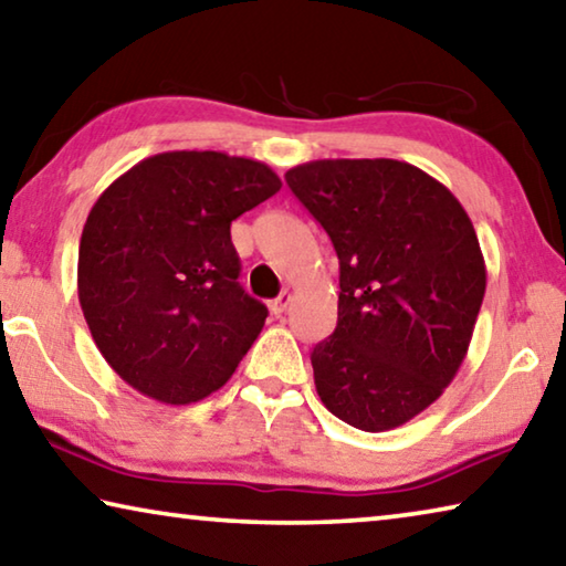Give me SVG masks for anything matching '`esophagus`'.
<instances>
[{
    "label": "esophagus",
    "mask_w": 566,
    "mask_h": 566,
    "mask_svg": "<svg viewBox=\"0 0 566 566\" xmlns=\"http://www.w3.org/2000/svg\"><path fill=\"white\" fill-rule=\"evenodd\" d=\"M290 302H292V294L290 292H282L280 297L269 302V310H272V315L280 317V315H284V312H286V307H290Z\"/></svg>",
    "instance_id": "esophagus-1"
}]
</instances>
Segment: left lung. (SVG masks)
Listing matches in <instances>:
<instances>
[{
	"label": "left lung",
	"instance_id": "8db88e82",
	"mask_svg": "<svg viewBox=\"0 0 566 566\" xmlns=\"http://www.w3.org/2000/svg\"><path fill=\"white\" fill-rule=\"evenodd\" d=\"M284 178L339 259L337 327L312 349L319 400L367 433L408 423L443 396L476 327L486 264L469 213L406 160H310Z\"/></svg>",
	"mask_w": 566,
	"mask_h": 566
}]
</instances>
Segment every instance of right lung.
Listing matches in <instances>:
<instances>
[{
  "label": "right lung",
  "instance_id": "add662e5",
  "mask_svg": "<svg viewBox=\"0 0 566 566\" xmlns=\"http://www.w3.org/2000/svg\"><path fill=\"white\" fill-rule=\"evenodd\" d=\"M282 188L262 160L168 150L125 170L87 213L77 297L120 378L166 406L217 392L264 327L241 290L231 221Z\"/></svg>",
  "mask_w": 566,
  "mask_h": 566
}]
</instances>
